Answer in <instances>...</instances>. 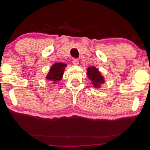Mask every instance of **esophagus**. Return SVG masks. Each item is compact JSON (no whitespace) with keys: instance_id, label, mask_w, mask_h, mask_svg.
<instances>
[{"instance_id":"34e87169","label":"esophagus","mask_w":150,"mask_h":150,"mask_svg":"<svg viewBox=\"0 0 150 150\" xmlns=\"http://www.w3.org/2000/svg\"><path fill=\"white\" fill-rule=\"evenodd\" d=\"M73 65H77L79 64V60L78 59H73Z\"/></svg>"}]
</instances>
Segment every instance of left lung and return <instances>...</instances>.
<instances>
[{
    "instance_id": "left-lung-1",
    "label": "left lung",
    "mask_w": 150,
    "mask_h": 150,
    "mask_svg": "<svg viewBox=\"0 0 150 150\" xmlns=\"http://www.w3.org/2000/svg\"><path fill=\"white\" fill-rule=\"evenodd\" d=\"M87 78L91 81L92 87L96 89L101 88V85L105 82V78L97 68L90 66L87 68Z\"/></svg>"
}]
</instances>
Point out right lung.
<instances>
[{"label": "right lung", "mask_w": 150, "mask_h": 150, "mask_svg": "<svg viewBox=\"0 0 150 150\" xmlns=\"http://www.w3.org/2000/svg\"><path fill=\"white\" fill-rule=\"evenodd\" d=\"M66 66V63H61V62L53 64L46 75V80L51 81L53 84H58V82L63 78Z\"/></svg>", "instance_id": "right-lung-1"}]
</instances>
